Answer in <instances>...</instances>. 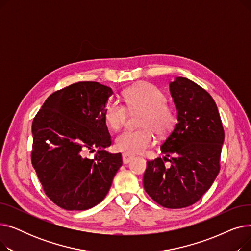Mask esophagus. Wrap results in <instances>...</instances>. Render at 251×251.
Returning <instances> with one entry per match:
<instances>
[{
    "mask_svg": "<svg viewBox=\"0 0 251 251\" xmlns=\"http://www.w3.org/2000/svg\"><path fill=\"white\" fill-rule=\"evenodd\" d=\"M133 159H134V156L131 155V154H128V153H123V154H122L123 164H125V165L128 164V163H130Z\"/></svg>",
    "mask_w": 251,
    "mask_h": 251,
    "instance_id": "1",
    "label": "esophagus"
}]
</instances>
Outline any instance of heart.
Returning a JSON list of instances; mask_svg holds the SVG:
<instances>
[{
    "instance_id": "b5f03b06",
    "label": "heart",
    "mask_w": 251,
    "mask_h": 251,
    "mask_svg": "<svg viewBox=\"0 0 251 251\" xmlns=\"http://www.w3.org/2000/svg\"><path fill=\"white\" fill-rule=\"evenodd\" d=\"M124 100L131 112L141 111L137 130H124L116 137L117 150L126 153H140L153 141V132L165 136L176 122L174 110L166 103L164 92L149 82H140L124 91ZM108 125L118 130L127 118V110L119 100H111L104 110Z\"/></svg>"
}]
</instances>
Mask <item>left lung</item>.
Here are the masks:
<instances>
[{
  "label": "left lung",
  "mask_w": 251,
  "mask_h": 251,
  "mask_svg": "<svg viewBox=\"0 0 251 251\" xmlns=\"http://www.w3.org/2000/svg\"><path fill=\"white\" fill-rule=\"evenodd\" d=\"M169 89L177 123L161 146L163 160L148 162L143 186L162 206L182 208L199 201L217 178L225 133L206 90L185 77H176ZM171 154L170 167H166L163 161Z\"/></svg>",
  "instance_id": "obj_1"
}]
</instances>
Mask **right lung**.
I'll return each mask as SVG.
<instances>
[{
    "instance_id": "1",
    "label": "right lung",
    "mask_w": 251,
    "mask_h": 251,
    "mask_svg": "<svg viewBox=\"0 0 251 251\" xmlns=\"http://www.w3.org/2000/svg\"><path fill=\"white\" fill-rule=\"evenodd\" d=\"M113 94L99 82H77L51 94L33 119L32 166L49 199L64 209L99 204L122 166L120 153L104 151L112 143L104 110Z\"/></svg>"
}]
</instances>
